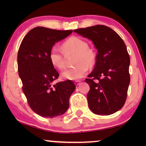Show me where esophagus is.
Returning <instances> with one entry per match:
<instances>
[{
    "label": "esophagus",
    "mask_w": 146,
    "mask_h": 146,
    "mask_svg": "<svg viewBox=\"0 0 146 146\" xmlns=\"http://www.w3.org/2000/svg\"><path fill=\"white\" fill-rule=\"evenodd\" d=\"M80 82H81L80 81V80H76V81L74 82V84H75L76 85V86H78V85L80 84Z\"/></svg>",
    "instance_id": "34e87169"
}]
</instances>
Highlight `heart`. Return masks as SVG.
Listing matches in <instances>:
<instances>
[{"label":"heart","instance_id":"b5f03b06","mask_svg":"<svg viewBox=\"0 0 146 146\" xmlns=\"http://www.w3.org/2000/svg\"><path fill=\"white\" fill-rule=\"evenodd\" d=\"M62 48L65 56L74 55L72 68L64 71L62 76L64 78L76 80L82 78L87 72L89 66L95 62L96 56L94 52L88 48V45L84 40L78 37L72 36L62 44ZM49 58L54 66L59 70L65 68V58L63 53L54 46L49 54Z\"/></svg>","mask_w":146,"mask_h":146}]
</instances>
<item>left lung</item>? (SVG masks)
Listing matches in <instances>:
<instances>
[{
  "instance_id": "1",
  "label": "left lung",
  "mask_w": 146,
  "mask_h": 146,
  "mask_svg": "<svg viewBox=\"0 0 146 146\" xmlns=\"http://www.w3.org/2000/svg\"><path fill=\"white\" fill-rule=\"evenodd\" d=\"M74 32L91 40L98 50L94 68L85 80L90 88L87 94L89 108L96 114H112L124 105L130 82L126 46L114 31L104 25Z\"/></svg>"
}]
</instances>
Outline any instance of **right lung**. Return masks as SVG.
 I'll use <instances>...</instances> for the list:
<instances>
[{
  "label": "right lung",
  "instance_id": "right-lung-1",
  "mask_svg": "<svg viewBox=\"0 0 146 146\" xmlns=\"http://www.w3.org/2000/svg\"><path fill=\"white\" fill-rule=\"evenodd\" d=\"M72 33L38 27L27 33L20 46L17 62L23 91L31 108L42 117L58 116L69 108L76 86L71 80L52 85L59 74L51 64L49 54L57 42Z\"/></svg>",
  "mask_w": 146,
  "mask_h": 146
}]
</instances>
